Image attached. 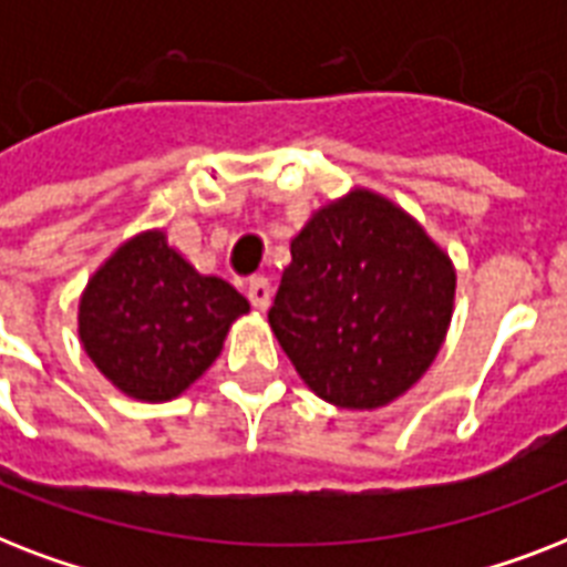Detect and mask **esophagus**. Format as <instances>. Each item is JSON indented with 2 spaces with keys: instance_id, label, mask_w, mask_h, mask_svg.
Masks as SVG:
<instances>
[{
  "instance_id": "34e87169",
  "label": "esophagus",
  "mask_w": 567,
  "mask_h": 567,
  "mask_svg": "<svg viewBox=\"0 0 567 567\" xmlns=\"http://www.w3.org/2000/svg\"><path fill=\"white\" fill-rule=\"evenodd\" d=\"M247 297H249V302H252V306L261 311L270 306V282H267L265 276H252V279H249Z\"/></svg>"
}]
</instances>
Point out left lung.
Segmentation results:
<instances>
[{
    "label": "left lung",
    "mask_w": 567,
    "mask_h": 567,
    "mask_svg": "<svg viewBox=\"0 0 567 567\" xmlns=\"http://www.w3.org/2000/svg\"><path fill=\"white\" fill-rule=\"evenodd\" d=\"M453 293V265L426 231L394 203L355 190L291 240L267 318L315 394L377 409L432 364Z\"/></svg>",
    "instance_id": "left-lung-1"
}]
</instances>
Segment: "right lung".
<instances>
[{"mask_svg": "<svg viewBox=\"0 0 567 567\" xmlns=\"http://www.w3.org/2000/svg\"><path fill=\"white\" fill-rule=\"evenodd\" d=\"M244 311L249 302L229 282L199 276L162 231H146L87 282L79 336L120 391L158 403L203 377Z\"/></svg>", "mask_w": 567, "mask_h": 567, "instance_id": "obj_1", "label": "right lung"}]
</instances>
